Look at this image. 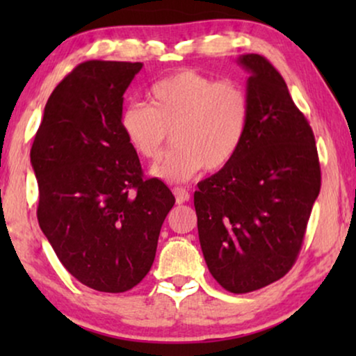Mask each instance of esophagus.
I'll list each match as a JSON object with an SVG mask.
<instances>
[{"label":"esophagus","instance_id":"esophagus-1","mask_svg":"<svg viewBox=\"0 0 356 356\" xmlns=\"http://www.w3.org/2000/svg\"><path fill=\"white\" fill-rule=\"evenodd\" d=\"M173 194H175V197H177V202L178 204H183V202H188L189 201L188 189H184V188H173Z\"/></svg>","mask_w":356,"mask_h":356}]
</instances>
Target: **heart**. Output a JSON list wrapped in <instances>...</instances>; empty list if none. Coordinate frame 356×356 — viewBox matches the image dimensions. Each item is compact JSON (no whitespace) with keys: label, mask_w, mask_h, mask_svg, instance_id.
Wrapping results in <instances>:
<instances>
[{"label":"heart","mask_w":356,"mask_h":356,"mask_svg":"<svg viewBox=\"0 0 356 356\" xmlns=\"http://www.w3.org/2000/svg\"><path fill=\"white\" fill-rule=\"evenodd\" d=\"M145 104H129L120 113V129L140 159L154 162L172 134L173 147L152 168L155 177L184 181L206 167H228L245 144L251 99L236 81H218L181 70L154 82Z\"/></svg>","instance_id":"obj_1"}]
</instances>
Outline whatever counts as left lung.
Returning <instances> with one entry per match:
<instances>
[{
    "label": "left lung",
    "instance_id": "left-lung-1",
    "mask_svg": "<svg viewBox=\"0 0 356 356\" xmlns=\"http://www.w3.org/2000/svg\"><path fill=\"white\" fill-rule=\"evenodd\" d=\"M238 63L250 72V131L235 160L197 183L194 207L212 277L232 293H248L293 267L321 167L313 129L280 72L256 53Z\"/></svg>",
    "mask_w": 356,
    "mask_h": 356
}]
</instances>
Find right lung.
<instances>
[{"label":"right lung","mask_w":356,"mask_h":356,"mask_svg":"<svg viewBox=\"0 0 356 356\" xmlns=\"http://www.w3.org/2000/svg\"><path fill=\"white\" fill-rule=\"evenodd\" d=\"M143 63L90 60L51 92L31 149L37 218L58 259L81 284L123 293L147 275L175 204L145 178L120 129L123 94Z\"/></svg>","instance_id":"1"}]
</instances>
